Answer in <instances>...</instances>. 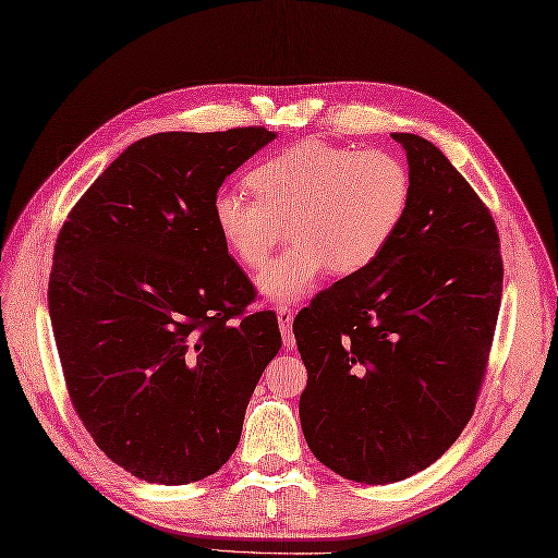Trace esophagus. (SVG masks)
Instances as JSON below:
<instances>
[{
  "label": "esophagus",
  "instance_id": "34e87169",
  "mask_svg": "<svg viewBox=\"0 0 558 558\" xmlns=\"http://www.w3.org/2000/svg\"><path fill=\"white\" fill-rule=\"evenodd\" d=\"M277 317H279V329L283 336V348L293 350L295 348V336L291 333V324H293V310L289 305H277Z\"/></svg>",
  "mask_w": 558,
  "mask_h": 558
}]
</instances>
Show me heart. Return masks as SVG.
Instances as JSON below:
<instances>
[{"label": "heart", "instance_id": "b5f03b06", "mask_svg": "<svg viewBox=\"0 0 558 558\" xmlns=\"http://www.w3.org/2000/svg\"><path fill=\"white\" fill-rule=\"evenodd\" d=\"M246 184L257 201L220 192L213 222L246 269H260L289 227L295 243L257 277L275 303L301 298L329 269L350 277L372 267L412 203V174L396 154L312 140L263 160Z\"/></svg>", "mask_w": 558, "mask_h": 558}]
</instances>
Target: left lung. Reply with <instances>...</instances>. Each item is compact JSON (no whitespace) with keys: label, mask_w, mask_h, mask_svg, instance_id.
Listing matches in <instances>:
<instances>
[{"label":"left lung","mask_w":558,"mask_h":558,"mask_svg":"<svg viewBox=\"0 0 558 558\" xmlns=\"http://www.w3.org/2000/svg\"><path fill=\"white\" fill-rule=\"evenodd\" d=\"M412 203L378 260L298 312L305 440L348 481L386 485L440 459L475 410L501 303L490 210L438 146L392 134Z\"/></svg>","instance_id":"8db88e82"}]
</instances>
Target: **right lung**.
I'll return each mask as SVG.
<instances>
[{
  "mask_svg": "<svg viewBox=\"0 0 558 558\" xmlns=\"http://www.w3.org/2000/svg\"><path fill=\"white\" fill-rule=\"evenodd\" d=\"M265 128L160 132L128 146L68 213L49 317L68 396L99 450L146 483L206 478L232 457L265 366L271 310L213 222L217 189Z\"/></svg>",
  "mask_w": 558,
  "mask_h": 558,
  "instance_id": "obj_1",
  "label": "right lung"
}]
</instances>
